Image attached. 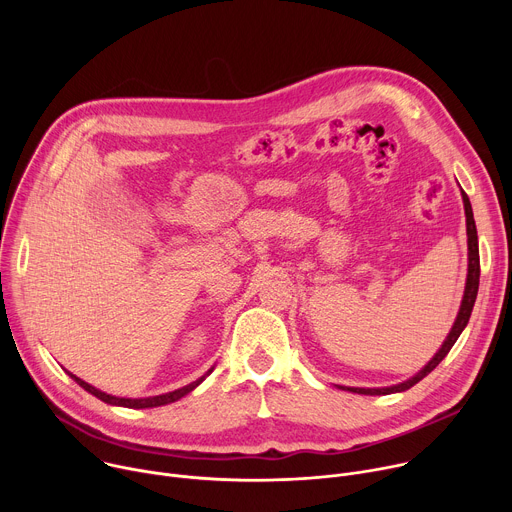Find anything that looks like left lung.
<instances>
[{
    "label": "left lung",
    "mask_w": 512,
    "mask_h": 512,
    "mask_svg": "<svg viewBox=\"0 0 512 512\" xmlns=\"http://www.w3.org/2000/svg\"><path fill=\"white\" fill-rule=\"evenodd\" d=\"M462 198H464V210H466V231H468V279H466V289H464V300H462V306H460V312H458V318L446 338V342L442 344V348L437 350V354L425 364V369L419 371L413 379L401 383V385H395V387H387V389H358V387H340V389H346V391H352V393H360V395H391V393H401V391H407L411 389L413 385H417L423 377H427L437 364H440L448 352L452 350V346L456 344L458 336L462 334V330L466 328L468 320H470V314H472V308H474V302H476V296H478V283H480V255H478V235H476V223H474V214H472V204L466 196V192H462Z\"/></svg>",
    "instance_id": "1"
}]
</instances>
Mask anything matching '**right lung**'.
<instances>
[{"label":"right lung","mask_w":512,"mask_h":512,"mask_svg":"<svg viewBox=\"0 0 512 512\" xmlns=\"http://www.w3.org/2000/svg\"><path fill=\"white\" fill-rule=\"evenodd\" d=\"M208 373H212V369H210ZM208 373H206V375H208ZM68 375H70L72 379H75L85 391H89L91 395H95L97 399H101V401H105V403H109V405H121V407H131V409H148V407H160V405L174 403V401H178L180 397L188 395L192 389H196V387L204 381V377H200L198 381H194V383H190V385H186V387H182V389H178V391H172V393H166V395H158V397H148V399H123V397H113V395H107V393H103V391L91 387L89 383H85L83 379L75 377L72 373H68Z\"/></svg>","instance_id":"right-lung-1"}]
</instances>
